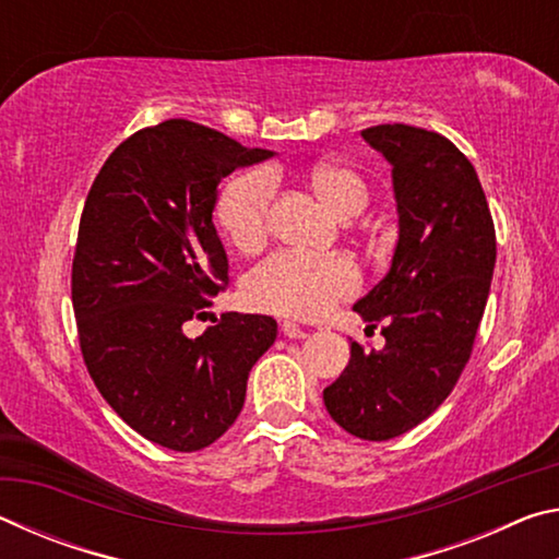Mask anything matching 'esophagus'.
Listing matches in <instances>:
<instances>
[{"instance_id": "obj_1", "label": "esophagus", "mask_w": 559, "mask_h": 559, "mask_svg": "<svg viewBox=\"0 0 559 559\" xmlns=\"http://www.w3.org/2000/svg\"><path fill=\"white\" fill-rule=\"evenodd\" d=\"M281 333L286 335V337H306L308 330L300 328L298 323H290V320H286V323L281 325Z\"/></svg>"}]
</instances>
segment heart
Segmentation results:
<instances>
[{
  "label": "heart",
  "instance_id": "b5f03b06",
  "mask_svg": "<svg viewBox=\"0 0 559 559\" xmlns=\"http://www.w3.org/2000/svg\"><path fill=\"white\" fill-rule=\"evenodd\" d=\"M308 182L320 204L337 219H349L362 212L370 197L365 179L345 165H316ZM271 200L273 177L266 169L236 177L222 192L216 219L239 251L253 253L266 241ZM357 286V269L343 253L313 257L281 251L263 261L246 281V300L251 308L273 316L316 320L330 313L340 300L353 296Z\"/></svg>",
  "mask_w": 559,
  "mask_h": 559
}]
</instances>
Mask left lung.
Segmentation results:
<instances>
[{
    "mask_svg": "<svg viewBox=\"0 0 559 559\" xmlns=\"http://www.w3.org/2000/svg\"><path fill=\"white\" fill-rule=\"evenodd\" d=\"M362 138L392 165L400 216L390 271L355 302L365 323H384V349L349 345L323 402L347 433L386 441L427 419L459 382L486 310L496 229L476 169L451 140L404 122Z\"/></svg>",
    "mask_w": 559,
    "mask_h": 559,
    "instance_id": "8db88e82",
    "label": "left lung"
}]
</instances>
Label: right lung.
Returning <instances> with one entry per match:
<instances>
[{"label": "right lung", "instance_id": "add662e5", "mask_svg": "<svg viewBox=\"0 0 559 559\" xmlns=\"http://www.w3.org/2000/svg\"><path fill=\"white\" fill-rule=\"evenodd\" d=\"M269 157L173 118L112 150L83 206L71 273L83 359L120 419L165 449L219 439L276 340V320L239 313L200 337L185 333L229 281L212 222L219 182Z\"/></svg>", "mask_w": 559, "mask_h": 559}]
</instances>
